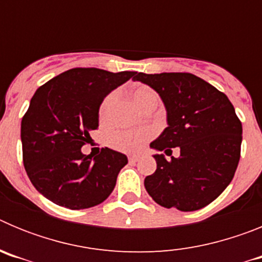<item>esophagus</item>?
<instances>
[{"label": "esophagus", "instance_id": "esophagus-1", "mask_svg": "<svg viewBox=\"0 0 262 262\" xmlns=\"http://www.w3.org/2000/svg\"><path fill=\"white\" fill-rule=\"evenodd\" d=\"M139 159H140V157L136 156V155H134V156H129L128 157L129 163H136V161H139Z\"/></svg>", "mask_w": 262, "mask_h": 262}]
</instances>
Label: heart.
Listing matches in <instances>:
<instances>
[{"label": "heart", "mask_w": 262, "mask_h": 262, "mask_svg": "<svg viewBox=\"0 0 262 262\" xmlns=\"http://www.w3.org/2000/svg\"><path fill=\"white\" fill-rule=\"evenodd\" d=\"M133 98L136 105L142 108L143 111L145 108L151 107V106H157V103H159V98H157L156 93H155L151 88L148 86L136 88L134 90ZM115 101H117V93L115 92H111L110 94H107L103 98L98 111L99 119L102 120V122L108 119ZM151 131H148V129L118 131V133H114L113 135H110V138H108V144L114 148V149H118L120 152H136L145 144V142L151 138Z\"/></svg>", "instance_id": "heart-1"}]
</instances>
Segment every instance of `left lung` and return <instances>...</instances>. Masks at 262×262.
<instances>
[{"instance_id": "left-lung-1", "label": "left lung", "mask_w": 262, "mask_h": 262, "mask_svg": "<svg viewBox=\"0 0 262 262\" xmlns=\"http://www.w3.org/2000/svg\"><path fill=\"white\" fill-rule=\"evenodd\" d=\"M134 81L151 86L163 99L168 127L149 147L180 148L170 161L154 155L156 172L144 186L166 209L195 211L223 193L240 160L243 127L228 97L191 73H136Z\"/></svg>"}]
</instances>
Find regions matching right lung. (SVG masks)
Wrapping results in <instances>:
<instances>
[{
	"instance_id": "obj_1",
	"label": "right lung",
	"mask_w": 262,
	"mask_h": 262,
	"mask_svg": "<svg viewBox=\"0 0 262 262\" xmlns=\"http://www.w3.org/2000/svg\"><path fill=\"white\" fill-rule=\"evenodd\" d=\"M136 72L73 68L41 85L20 123L23 165L31 184L51 202L71 210L102 203L114 190L128 160L102 148L98 156L84 155L98 111L111 90Z\"/></svg>"
}]
</instances>
